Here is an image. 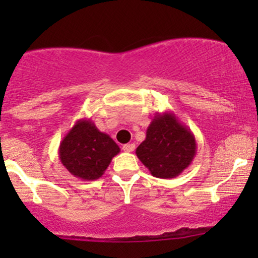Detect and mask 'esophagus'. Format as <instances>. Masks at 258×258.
<instances>
[{"instance_id": "obj_1", "label": "esophagus", "mask_w": 258, "mask_h": 258, "mask_svg": "<svg viewBox=\"0 0 258 258\" xmlns=\"http://www.w3.org/2000/svg\"><path fill=\"white\" fill-rule=\"evenodd\" d=\"M135 148H136L135 144H127L122 146V150H123L124 152H132V151H135Z\"/></svg>"}]
</instances>
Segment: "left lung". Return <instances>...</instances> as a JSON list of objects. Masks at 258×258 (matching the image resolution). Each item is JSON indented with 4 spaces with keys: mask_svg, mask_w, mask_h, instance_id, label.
Masks as SVG:
<instances>
[{
    "mask_svg": "<svg viewBox=\"0 0 258 258\" xmlns=\"http://www.w3.org/2000/svg\"><path fill=\"white\" fill-rule=\"evenodd\" d=\"M196 151V139L191 130L167 111L153 117L136 155L152 176L175 178L191 165Z\"/></svg>",
    "mask_w": 258,
    "mask_h": 258,
    "instance_id": "8db88e82",
    "label": "left lung"
}]
</instances>
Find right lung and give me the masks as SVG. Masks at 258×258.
<instances>
[{"instance_id": "obj_1", "label": "right lung", "mask_w": 258, "mask_h": 258, "mask_svg": "<svg viewBox=\"0 0 258 258\" xmlns=\"http://www.w3.org/2000/svg\"><path fill=\"white\" fill-rule=\"evenodd\" d=\"M119 152L116 142L91 121L79 119L59 144L58 157L71 175L82 181L100 178Z\"/></svg>"}]
</instances>
